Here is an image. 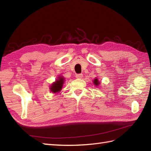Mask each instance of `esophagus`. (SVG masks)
<instances>
[{
    "mask_svg": "<svg viewBox=\"0 0 151 151\" xmlns=\"http://www.w3.org/2000/svg\"><path fill=\"white\" fill-rule=\"evenodd\" d=\"M82 77H83L82 74H77V75H76V78L81 79V78H82Z\"/></svg>",
    "mask_w": 151,
    "mask_h": 151,
    "instance_id": "1",
    "label": "esophagus"
}]
</instances>
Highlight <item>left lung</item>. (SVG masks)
I'll return each mask as SVG.
<instances>
[{
	"label": "left lung",
	"instance_id": "left-lung-1",
	"mask_svg": "<svg viewBox=\"0 0 151 151\" xmlns=\"http://www.w3.org/2000/svg\"><path fill=\"white\" fill-rule=\"evenodd\" d=\"M93 84L96 86V87H99V86L100 85V84H101V82L99 81L98 78L97 77H96L93 80Z\"/></svg>",
	"mask_w": 151,
	"mask_h": 151
}]
</instances>
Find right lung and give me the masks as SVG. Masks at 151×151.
<instances>
[{"label":"right lung","instance_id":"obj_1","mask_svg":"<svg viewBox=\"0 0 151 151\" xmlns=\"http://www.w3.org/2000/svg\"><path fill=\"white\" fill-rule=\"evenodd\" d=\"M65 82V78L62 75H59L56 79L55 82H54L50 86V91L52 93H57L62 90L63 85Z\"/></svg>","mask_w":151,"mask_h":151}]
</instances>
